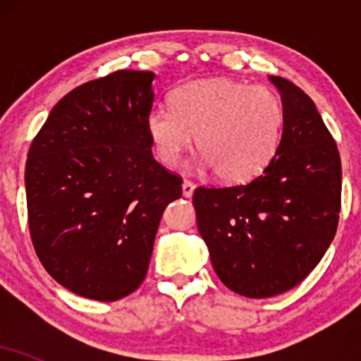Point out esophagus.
Returning a JSON list of instances; mask_svg holds the SVG:
<instances>
[{
    "instance_id": "34e87169",
    "label": "esophagus",
    "mask_w": 361,
    "mask_h": 361,
    "mask_svg": "<svg viewBox=\"0 0 361 361\" xmlns=\"http://www.w3.org/2000/svg\"><path fill=\"white\" fill-rule=\"evenodd\" d=\"M181 190H183V197L190 198L195 192V183H193V181H190V180H185L183 185H181Z\"/></svg>"
}]
</instances>
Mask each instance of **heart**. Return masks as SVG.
Listing matches in <instances>:
<instances>
[{
    "mask_svg": "<svg viewBox=\"0 0 361 361\" xmlns=\"http://www.w3.org/2000/svg\"><path fill=\"white\" fill-rule=\"evenodd\" d=\"M171 109L154 106L147 132L157 156L176 166L192 147L204 154L224 181L250 180L275 156L283 126V109L267 86L233 80L197 81L171 94Z\"/></svg>",
    "mask_w": 361,
    "mask_h": 361,
    "instance_id": "1",
    "label": "heart"
}]
</instances>
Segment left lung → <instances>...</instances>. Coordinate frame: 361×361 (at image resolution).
I'll list each match as a JSON object with an SVG mask.
<instances>
[{
  "label": "left lung",
  "instance_id": "left-lung-1",
  "mask_svg": "<svg viewBox=\"0 0 361 361\" xmlns=\"http://www.w3.org/2000/svg\"><path fill=\"white\" fill-rule=\"evenodd\" d=\"M283 106L275 156L261 175L193 193L198 233L227 288L267 299L299 285L336 234L341 159L333 135L307 94L270 76Z\"/></svg>",
  "mask_w": 361,
  "mask_h": 361
}]
</instances>
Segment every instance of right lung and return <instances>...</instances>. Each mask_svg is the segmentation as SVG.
I'll return each instance as SVG.
<instances>
[{
	"label": "right lung",
	"mask_w": 361,
	"mask_h": 361,
	"mask_svg": "<svg viewBox=\"0 0 361 361\" xmlns=\"http://www.w3.org/2000/svg\"><path fill=\"white\" fill-rule=\"evenodd\" d=\"M154 73L115 71L69 91L25 168L30 238L57 283L114 302L146 279L161 215L181 178L152 157Z\"/></svg>",
	"instance_id": "add662e5"
}]
</instances>
